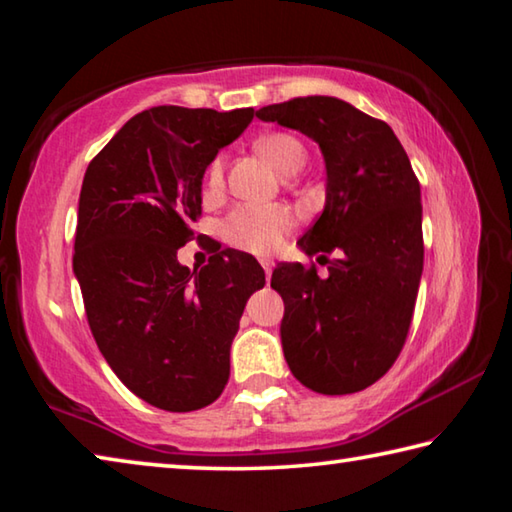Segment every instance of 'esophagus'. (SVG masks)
Here are the masks:
<instances>
[{
  "instance_id": "obj_1",
  "label": "esophagus",
  "mask_w": 512,
  "mask_h": 512,
  "mask_svg": "<svg viewBox=\"0 0 512 512\" xmlns=\"http://www.w3.org/2000/svg\"><path fill=\"white\" fill-rule=\"evenodd\" d=\"M261 267H263V270H265V276H267V279H270V274H272V267H274V263H272V261H267V258H263V261H261Z\"/></svg>"
}]
</instances>
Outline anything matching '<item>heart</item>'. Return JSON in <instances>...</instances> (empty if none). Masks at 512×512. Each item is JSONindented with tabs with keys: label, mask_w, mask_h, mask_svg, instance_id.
Instances as JSON below:
<instances>
[{
	"label": "heart",
	"mask_w": 512,
	"mask_h": 512,
	"mask_svg": "<svg viewBox=\"0 0 512 512\" xmlns=\"http://www.w3.org/2000/svg\"><path fill=\"white\" fill-rule=\"evenodd\" d=\"M256 152L283 177L297 174L306 163V147L290 133H265L254 142ZM224 183V158L215 156L206 170V192L215 195ZM295 217L286 206H236L220 224L222 238L247 254L267 256L281 247Z\"/></svg>",
	"instance_id": "heart-1"
}]
</instances>
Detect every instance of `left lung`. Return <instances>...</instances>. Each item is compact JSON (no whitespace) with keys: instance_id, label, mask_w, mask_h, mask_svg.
I'll return each instance as SVG.
<instances>
[{"instance_id":"left-lung-1","label":"left lung","mask_w":512,"mask_h":512,"mask_svg":"<svg viewBox=\"0 0 512 512\" xmlns=\"http://www.w3.org/2000/svg\"><path fill=\"white\" fill-rule=\"evenodd\" d=\"M256 115L313 138L326 163L324 211L297 245L336 258L324 279L301 263L272 272L286 304L283 356L322 395L365 390L395 363L413 320L424 267L420 181L395 131L338 97H297Z\"/></svg>"}]
</instances>
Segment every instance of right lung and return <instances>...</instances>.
Returning <instances> with one entry per match:
<instances>
[{"label":"right lung","instance_id":"obj_1","mask_svg":"<svg viewBox=\"0 0 512 512\" xmlns=\"http://www.w3.org/2000/svg\"><path fill=\"white\" fill-rule=\"evenodd\" d=\"M251 120L254 108L154 106L83 177L72 265L90 331L117 379L170 413L222 395L242 311L265 286L245 251H217L195 272L177 261L195 236L206 167Z\"/></svg>","mask_w":512,"mask_h":512}]
</instances>
